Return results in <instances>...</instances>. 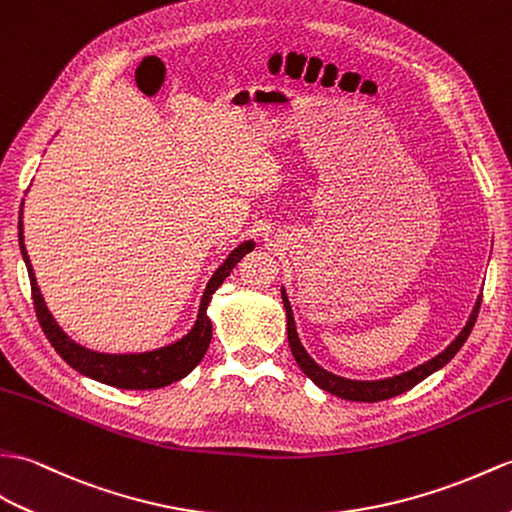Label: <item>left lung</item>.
<instances>
[{
  "mask_svg": "<svg viewBox=\"0 0 512 512\" xmlns=\"http://www.w3.org/2000/svg\"><path fill=\"white\" fill-rule=\"evenodd\" d=\"M281 299H283V305H285V314H288V342H290V349H292L296 364L301 366V371L307 377H310L318 388L331 392V395L342 397L347 401H366V403H375V401H384V399H390V397L403 395V392H408L410 388H414L419 382H423L427 375H432L434 371H438V368L445 366L460 351L462 344L467 342L471 329L475 325V320H478V312H480V305H482V296H480L478 303H475V307H473V314L469 318V323L465 325V329L460 331V336L454 342H451L441 355H436V358H432L430 362L412 368V371L403 373V375L390 377V379H379V382H351V379L338 377L334 373L325 371V368H320L310 358V355H307L299 336H296L292 307L288 303V296H285V290H281Z\"/></svg>",
  "mask_w": 512,
  "mask_h": 512,
  "instance_id": "1",
  "label": "left lung"
}]
</instances>
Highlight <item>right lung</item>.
I'll return each mask as SVG.
<instances>
[{
    "instance_id": "obj_1",
    "label": "right lung",
    "mask_w": 512,
    "mask_h": 512,
    "mask_svg": "<svg viewBox=\"0 0 512 512\" xmlns=\"http://www.w3.org/2000/svg\"><path fill=\"white\" fill-rule=\"evenodd\" d=\"M21 213H23V202H21ZM19 246H21L23 261H26L28 266L34 312H37L43 334L52 342L56 353L61 355L71 368H76L78 373L95 379V382H102L106 386H115V388H126V390H150V388H163L176 382V379H183L185 375L194 371L196 364L202 360V355L207 353L209 342H211V331H213L211 320L207 316V305L211 301V294L216 292L222 285V281L231 275V270L237 261L251 251L253 242H244L237 246L235 251L227 257V261L213 272V277L209 279L205 288V294H202L196 325L187 336L168 344V347L146 351V353H126V355L89 351L67 338L65 331L56 325L52 314L47 312L37 279H34L30 257H28L26 246H23L21 220H19Z\"/></svg>"
}]
</instances>
